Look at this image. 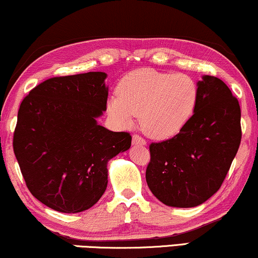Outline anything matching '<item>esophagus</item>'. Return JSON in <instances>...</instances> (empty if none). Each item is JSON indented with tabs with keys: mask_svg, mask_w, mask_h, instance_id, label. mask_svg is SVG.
Wrapping results in <instances>:
<instances>
[{
	"mask_svg": "<svg viewBox=\"0 0 258 258\" xmlns=\"http://www.w3.org/2000/svg\"><path fill=\"white\" fill-rule=\"evenodd\" d=\"M132 144L133 145H139V146H146L147 143L141 137L137 136V134H134V136L132 137Z\"/></svg>",
	"mask_w": 258,
	"mask_h": 258,
	"instance_id": "1",
	"label": "esophagus"
}]
</instances>
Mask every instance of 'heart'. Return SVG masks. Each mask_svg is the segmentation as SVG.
I'll return each instance as SVG.
<instances>
[{
  "mask_svg": "<svg viewBox=\"0 0 258 258\" xmlns=\"http://www.w3.org/2000/svg\"><path fill=\"white\" fill-rule=\"evenodd\" d=\"M118 97L107 103L110 117L119 126L128 127L140 115V126L152 139L176 136L197 107L199 89L184 74H167L154 69H138L121 79Z\"/></svg>",
  "mask_w": 258,
  "mask_h": 258,
  "instance_id": "heart-1",
  "label": "heart"
}]
</instances>
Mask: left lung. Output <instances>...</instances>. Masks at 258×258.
I'll use <instances>...</instances> for the list:
<instances>
[{
  "label": "left lung",
  "mask_w": 258,
  "mask_h": 258,
  "mask_svg": "<svg viewBox=\"0 0 258 258\" xmlns=\"http://www.w3.org/2000/svg\"><path fill=\"white\" fill-rule=\"evenodd\" d=\"M194 113L172 139L150 146L146 181L164 205L190 208L220 189L241 144V108L217 77L202 76Z\"/></svg>",
  "instance_id": "8db88e82"
}]
</instances>
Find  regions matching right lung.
I'll list each match as a JSON object with an SVG mask.
<instances>
[{"label": "right lung", "instance_id": "obj_1", "mask_svg": "<svg viewBox=\"0 0 258 258\" xmlns=\"http://www.w3.org/2000/svg\"><path fill=\"white\" fill-rule=\"evenodd\" d=\"M105 72L53 77L22 101L14 153L30 193L60 213L91 208L107 187V164L131 147L127 132L97 122L106 111Z\"/></svg>", "mask_w": 258, "mask_h": 258}]
</instances>
